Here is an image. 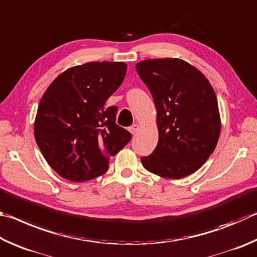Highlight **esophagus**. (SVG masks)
<instances>
[{
  "mask_svg": "<svg viewBox=\"0 0 257 257\" xmlns=\"http://www.w3.org/2000/svg\"><path fill=\"white\" fill-rule=\"evenodd\" d=\"M138 130H139V125H138V124H133V125L131 126V127L128 128V131L131 132L132 134H134V133H137Z\"/></svg>",
  "mask_w": 257,
  "mask_h": 257,
  "instance_id": "1",
  "label": "esophagus"
}]
</instances>
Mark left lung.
Instances as JSON below:
<instances>
[{
    "label": "left lung",
    "mask_w": 257,
    "mask_h": 257,
    "mask_svg": "<svg viewBox=\"0 0 257 257\" xmlns=\"http://www.w3.org/2000/svg\"><path fill=\"white\" fill-rule=\"evenodd\" d=\"M137 71L154 98L159 140L143 167L165 178L195 173L217 146L221 121L208 79L179 58L139 62Z\"/></svg>",
    "instance_id": "obj_1"
}]
</instances>
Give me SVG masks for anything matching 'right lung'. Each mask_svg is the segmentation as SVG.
Here are the masks:
<instances>
[{"instance_id": "obj_1", "label": "right lung", "mask_w": 257, "mask_h": 257, "mask_svg": "<svg viewBox=\"0 0 257 257\" xmlns=\"http://www.w3.org/2000/svg\"><path fill=\"white\" fill-rule=\"evenodd\" d=\"M123 62H89L63 72L40 99L35 139L63 178L85 182L105 174L109 158L131 141L105 102L123 82Z\"/></svg>"}]
</instances>
